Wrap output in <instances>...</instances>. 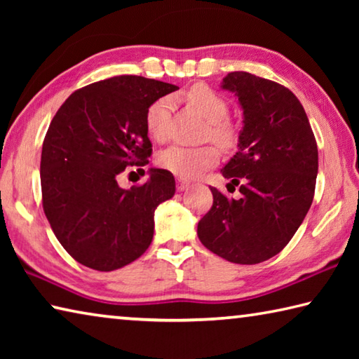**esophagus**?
<instances>
[{"mask_svg":"<svg viewBox=\"0 0 359 359\" xmlns=\"http://www.w3.org/2000/svg\"><path fill=\"white\" fill-rule=\"evenodd\" d=\"M188 185H190V182H188V180L182 179V177L177 179V188H179V190H185V188H187Z\"/></svg>","mask_w":359,"mask_h":359,"instance_id":"34e87169","label":"esophagus"}]
</instances>
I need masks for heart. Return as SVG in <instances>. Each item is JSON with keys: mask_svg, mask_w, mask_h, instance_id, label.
Returning <instances> with one entry per match:
<instances>
[{"mask_svg": "<svg viewBox=\"0 0 359 359\" xmlns=\"http://www.w3.org/2000/svg\"><path fill=\"white\" fill-rule=\"evenodd\" d=\"M185 101L208 120L204 139H210L223 149L234 145L238 131L233 121L226 118L229 111L228 102L220 95L205 85H194L185 93ZM171 107L172 100L169 96H163L151 102L145 112V130L150 139L156 142H165L168 139ZM218 158L220 154L212 144L198 145V147L172 145L158 155V165L182 179H191L204 172L205 169L215 166Z\"/></svg>", "mask_w": 359, "mask_h": 359, "instance_id": "obj_1", "label": "heart"}]
</instances>
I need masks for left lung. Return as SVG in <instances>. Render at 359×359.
I'll return each instance as SVG.
<instances>
[{
    "instance_id": "1",
    "label": "left lung",
    "mask_w": 359,
    "mask_h": 359,
    "mask_svg": "<svg viewBox=\"0 0 359 359\" xmlns=\"http://www.w3.org/2000/svg\"><path fill=\"white\" fill-rule=\"evenodd\" d=\"M222 87L244 111L239 150L222 171L241 198L210 187L214 204L198 223V238L231 263L257 264L283 250L311 209L317 141L299 100L283 85L236 71Z\"/></svg>"
}]
</instances>
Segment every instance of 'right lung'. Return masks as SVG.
<instances>
[{
  "label": "right lung",
  "mask_w": 359,
  "mask_h": 359,
  "mask_svg": "<svg viewBox=\"0 0 359 359\" xmlns=\"http://www.w3.org/2000/svg\"><path fill=\"white\" fill-rule=\"evenodd\" d=\"M177 88L141 76L111 77L76 90L52 118L41 154L42 208L81 264L114 271L149 248L155 209L175 193L174 175L150 169L145 184L128 190L117 180L126 168L149 163L145 112Z\"/></svg>",
  "instance_id": "1"
}]
</instances>
